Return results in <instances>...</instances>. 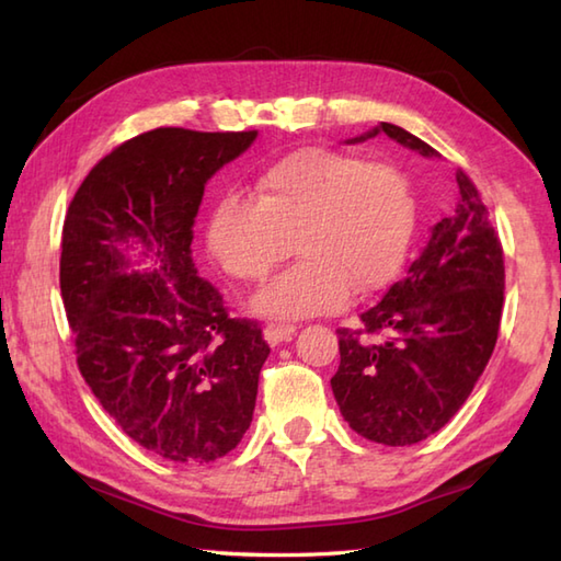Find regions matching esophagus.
<instances>
[{
    "label": "esophagus",
    "instance_id": "esophagus-1",
    "mask_svg": "<svg viewBox=\"0 0 561 561\" xmlns=\"http://www.w3.org/2000/svg\"><path fill=\"white\" fill-rule=\"evenodd\" d=\"M294 332H296V325H289V323H267L265 340L270 344H279V342L291 340Z\"/></svg>",
    "mask_w": 561,
    "mask_h": 561
}]
</instances>
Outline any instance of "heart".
<instances>
[{
    "label": "heart",
    "instance_id": "1",
    "mask_svg": "<svg viewBox=\"0 0 561 561\" xmlns=\"http://www.w3.org/2000/svg\"><path fill=\"white\" fill-rule=\"evenodd\" d=\"M414 233V199L396 165L332 149H301L257 178L255 199L224 195L207 241L224 272L262 282L291 255L301 260L262 289L255 308L277 318L337 311L383 289L402 267Z\"/></svg>",
    "mask_w": 561,
    "mask_h": 561
}]
</instances>
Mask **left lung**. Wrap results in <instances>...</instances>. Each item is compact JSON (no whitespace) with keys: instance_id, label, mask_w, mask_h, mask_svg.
<instances>
[{"instance_id":"obj_1","label":"left lung","mask_w":561,"mask_h":561,"mask_svg":"<svg viewBox=\"0 0 561 561\" xmlns=\"http://www.w3.org/2000/svg\"><path fill=\"white\" fill-rule=\"evenodd\" d=\"M422 157L420 137L380 123ZM354 139V141H359ZM458 202L440 219L408 277L396 282L356 330L340 328V368L330 386L356 434L412 446L444 428L468 400L494 352L504 306V248L480 190L456 171Z\"/></svg>"}]
</instances>
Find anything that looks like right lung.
Here are the masks:
<instances>
[{
	"mask_svg": "<svg viewBox=\"0 0 561 561\" xmlns=\"http://www.w3.org/2000/svg\"><path fill=\"white\" fill-rule=\"evenodd\" d=\"M255 137L149 129L93 165L67 209L59 289L79 371L129 438L173 462L226 456L253 422L270 344L229 316L190 243L205 183ZM129 242L153 271L124 272Z\"/></svg>",
	"mask_w": 561,
	"mask_h": 561,
	"instance_id": "1",
	"label": "right lung"
}]
</instances>
